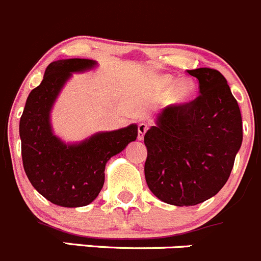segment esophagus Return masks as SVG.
<instances>
[{
	"instance_id": "esophagus-1",
	"label": "esophagus",
	"mask_w": 261,
	"mask_h": 261,
	"mask_svg": "<svg viewBox=\"0 0 261 261\" xmlns=\"http://www.w3.org/2000/svg\"><path fill=\"white\" fill-rule=\"evenodd\" d=\"M146 130H148V126H146L145 123H139L138 125V140H143Z\"/></svg>"
}]
</instances>
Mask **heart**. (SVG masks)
<instances>
[{
    "mask_svg": "<svg viewBox=\"0 0 261 261\" xmlns=\"http://www.w3.org/2000/svg\"><path fill=\"white\" fill-rule=\"evenodd\" d=\"M174 84V79L171 76H163L159 79V88L162 92L167 93ZM195 94V85L189 80H182L174 85L171 92V102L177 106H184L192 99Z\"/></svg>",
    "mask_w": 261,
    "mask_h": 261,
    "instance_id": "b5f03b06",
    "label": "heart"
}]
</instances>
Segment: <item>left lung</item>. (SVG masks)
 <instances>
[{"label": "left lung", "instance_id": "1", "mask_svg": "<svg viewBox=\"0 0 261 261\" xmlns=\"http://www.w3.org/2000/svg\"><path fill=\"white\" fill-rule=\"evenodd\" d=\"M200 94L164 108L144 136V172L150 191L167 204L196 205L218 194L242 143L237 100L218 70H187Z\"/></svg>", "mask_w": 261, "mask_h": 261}]
</instances>
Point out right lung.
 I'll use <instances>...</instances> for the list:
<instances>
[{
  "instance_id": "right-lung-1",
  "label": "right lung",
  "mask_w": 261,
  "mask_h": 261,
  "mask_svg": "<svg viewBox=\"0 0 261 261\" xmlns=\"http://www.w3.org/2000/svg\"><path fill=\"white\" fill-rule=\"evenodd\" d=\"M94 65L85 58L49 63L42 83L30 92L20 118L22 166L30 184L50 203L66 208L85 206L97 198L108 159L138 136V126L130 125L67 145L52 134L49 112L61 88L71 72Z\"/></svg>"
}]
</instances>
